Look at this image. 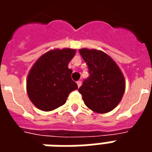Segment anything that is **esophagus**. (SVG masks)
<instances>
[{
  "instance_id": "esophagus-1",
  "label": "esophagus",
  "mask_w": 152,
  "mask_h": 152,
  "mask_svg": "<svg viewBox=\"0 0 152 152\" xmlns=\"http://www.w3.org/2000/svg\"><path fill=\"white\" fill-rule=\"evenodd\" d=\"M76 84H77L78 87H80V86H81V85H82V82H81V80H78V81L76 82Z\"/></svg>"
}]
</instances>
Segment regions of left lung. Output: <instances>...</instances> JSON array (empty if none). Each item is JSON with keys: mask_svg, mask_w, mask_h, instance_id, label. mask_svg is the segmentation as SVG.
<instances>
[{"mask_svg": "<svg viewBox=\"0 0 152 152\" xmlns=\"http://www.w3.org/2000/svg\"><path fill=\"white\" fill-rule=\"evenodd\" d=\"M79 52L89 73L78 89L85 104L95 112H111L121 102L124 93L123 74L107 53L88 49H81Z\"/></svg>", "mask_w": 152, "mask_h": 152, "instance_id": "left-lung-1", "label": "left lung"}]
</instances>
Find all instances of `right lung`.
<instances>
[{
	"mask_svg": "<svg viewBox=\"0 0 152 152\" xmlns=\"http://www.w3.org/2000/svg\"><path fill=\"white\" fill-rule=\"evenodd\" d=\"M72 49L50 50L36 62L28 74L27 90L37 108L49 112L63 105L70 93L78 89L72 80L68 63L75 56Z\"/></svg>",
	"mask_w": 152,
	"mask_h": 152,
	"instance_id": "1",
	"label": "right lung"
}]
</instances>
